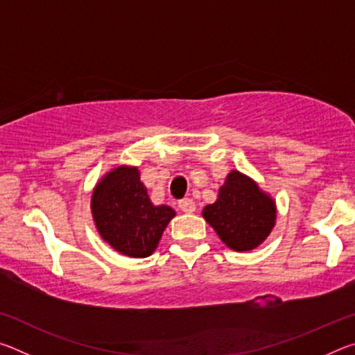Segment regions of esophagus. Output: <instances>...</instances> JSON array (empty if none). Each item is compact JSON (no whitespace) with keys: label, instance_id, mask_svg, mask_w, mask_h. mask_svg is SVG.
I'll list each match as a JSON object with an SVG mask.
<instances>
[{"label":"esophagus","instance_id":"obj_1","mask_svg":"<svg viewBox=\"0 0 355 355\" xmlns=\"http://www.w3.org/2000/svg\"><path fill=\"white\" fill-rule=\"evenodd\" d=\"M178 207L183 213H194L196 211V203L192 199H183L178 202Z\"/></svg>","mask_w":355,"mask_h":355}]
</instances>
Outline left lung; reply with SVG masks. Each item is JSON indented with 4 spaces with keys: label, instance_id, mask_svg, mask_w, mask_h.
<instances>
[{
    "label": "left lung",
    "instance_id": "left-lung-1",
    "mask_svg": "<svg viewBox=\"0 0 355 355\" xmlns=\"http://www.w3.org/2000/svg\"><path fill=\"white\" fill-rule=\"evenodd\" d=\"M202 216L220 241L235 252L257 249L269 236L277 219V205L254 178L230 171L218 191V199Z\"/></svg>",
    "mask_w": 355,
    "mask_h": 355
}]
</instances>
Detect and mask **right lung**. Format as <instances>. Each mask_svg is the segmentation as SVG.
<instances>
[{"mask_svg":"<svg viewBox=\"0 0 355 355\" xmlns=\"http://www.w3.org/2000/svg\"><path fill=\"white\" fill-rule=\"evenodd\" d=\"M91 211L98 235L119 254L152 255L175 211L153 205L136 166H116L92 191Z\"/></svg>","mask_w":355,"mask_h":355,"instance_id":"obj_1","label":"right lung"}]
</instances>
